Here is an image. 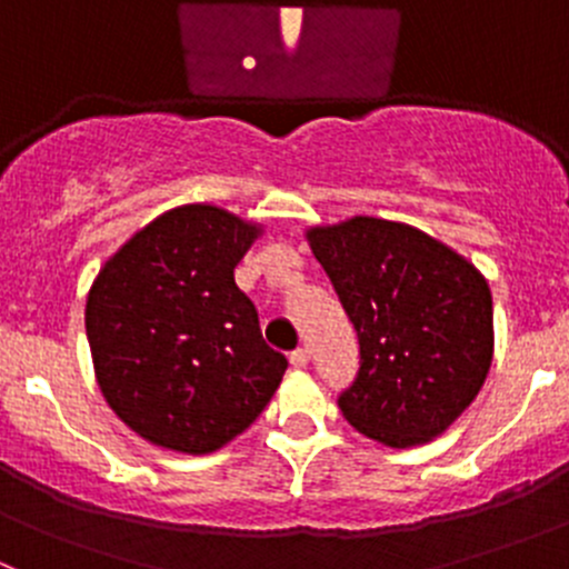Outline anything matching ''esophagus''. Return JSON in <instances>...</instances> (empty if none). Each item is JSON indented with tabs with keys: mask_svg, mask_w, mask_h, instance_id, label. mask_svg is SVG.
I'll use <instances>...</instances> for the list:
<instances>
[{
	"mask_svg": "<svg viewBox=\"0 0 569 569\" xmlns=\"http://www.w3.org/2000/svg\"><path fill=\"white\" fill-rule=\"evenodd\" d=\"M308 360H311V352H308V347H300V349H295V352H291V366H295V369H306Z\"/></svg>",
	"mask_w": 569,
	"mask_h": 569,
	"instance_id": "obj_1",
	"label": "esophagus"
}]
</instances>
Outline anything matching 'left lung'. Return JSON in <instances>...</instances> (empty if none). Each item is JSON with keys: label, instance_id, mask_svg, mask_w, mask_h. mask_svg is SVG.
Returning a JSON list of instances; mask_svg holds the SVG:
<instances>
[{"label": "left lung", "instance_id": "1", "mask_svg": "<svg viewBox=\"0 0 569 569\" xmlns=\"http://www.w3.org/2000/svg\"><path fill=\"white\" fill-rule=\"evenodd\" d=\"M360 343L343 418L393 449L427 443L476 399L492 363V297L473 263L401 222L308 231Z\"/></svg>", "mask_w": 569, "mask_h": 569}]
</instances>
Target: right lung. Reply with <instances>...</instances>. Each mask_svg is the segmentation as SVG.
I'll return each mask as SVG.
<instances>
[{
    "label": "right lung",
    "mask_w": 569,
    "mask_h": 569,
    "mask_svg": "<svg viewBox=\"0 0 569 569\" xmlns=\"http://www.w3.org/2000/svg\"><path fill=\"white\" fill-rule=\"evenodd\" d=\"M258 228L217 206H181L129 239L84 308L96 380L120 421L183 455L242 435L289 366L267 347L233 280Z\"/></svg>",
    "instance_id": "1"
}]
</instances>
